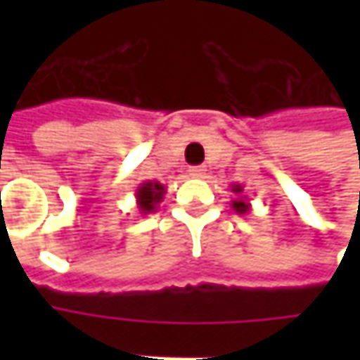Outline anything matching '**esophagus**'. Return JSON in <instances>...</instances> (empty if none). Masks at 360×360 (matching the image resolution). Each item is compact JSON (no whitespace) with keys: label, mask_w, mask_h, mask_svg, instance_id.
Returning a JSON list of instances; mask_svg holds the SVG:
<instances>
[{"label":"esophagus","mask_w":360,"mask_h":360,"mask_svg":"<svg viewBox=\"0 0 360 360\" xmlns=\"http://www.w3.org/2000/svg\"><path fill=\"white\" fill-rule=\"evenodd\" d=\"M188 173H191V177H195V179H202L204 175H206V167H204V165H195V167L188 169Z\"/></svg>","instance_id":"1"}]
</instances>
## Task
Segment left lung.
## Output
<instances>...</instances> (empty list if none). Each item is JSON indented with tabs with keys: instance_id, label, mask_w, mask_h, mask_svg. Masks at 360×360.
<instances>
[{
	"instance_id": "left-lung-1",
	"label": "left lung",
	"mask_w": 360,
	"mask_h": 360,
	"mask_svg": "<svg viewBox=\"0 0 360 360\" xmlns=\"http://www.w3.org/2000/svg\"><path fill=\"white\" fill-rule=\"evenodd\" d=\"M231 193H235V200H231V208H233L237 214H249L250 212V202L249 198H247V195H243L245 191H243V185H231Z\"/></svg>"
}]
</instances>
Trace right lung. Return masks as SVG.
Wrapping results in <instances>:
<instances>
[{
	"label": "right lung",
	"mask_w": 360,
	"mask_h": 360,
	"mask_svg": "<svg viewBox=\"0 0 360 360\" xmlns=\"http://www.w3.org/2000/svg\"><path fill=\"white\" fill-rule=\"evenodd\" d=\"M164 195L165 187L160 181H144V183H141V187L136 188V193H134L139 214L146 216V214L156 212L158 204L164 200Z\"/></svg>",
	"instance_id": "add662e5"
}]
</instances>
